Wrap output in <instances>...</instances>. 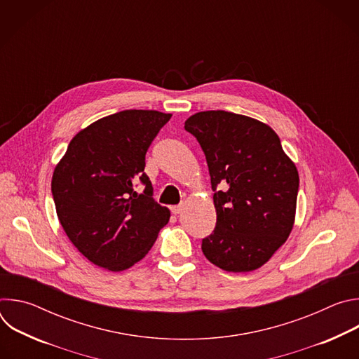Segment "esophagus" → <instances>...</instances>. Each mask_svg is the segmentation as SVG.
<instances>
[{
  "label": "esophagus",
  "instance_id": "obj_1",
  "mask_svg": "<svg viewBox=\"0 0 359 359\" xmlns=\"http://www.w3.org/2000/svg\"><path fill=\"white\" fill-rule=\"evenodd\" d=\"M170 210H172L173 215H180L182 210H183V206H173Z\"/></svg>",
  "mask_w": 359,
  "mask_h": 359
}]
</instances>
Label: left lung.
I'll return each mask as SVG.
<instances>
[{
	"label": "left lung",
	"mask_w": 359,
	"mask_h": 359,
	"mask_svg": "<svg viewBox=\"0 0 359 359\" xmlns=\"http://www.w3.org/2000/svg\"><path fill=\"white\" fill-rule=\"evenodd\" d=\"M184 129L200 143L216 191V229L203 238V254L229 273L260 269L294 227L299 183L295 163L278 135L250 116L197 112ZM217 185L225 190L217 191Z\"/></svg>",
	"instance_id": "1"
}]
</instances>
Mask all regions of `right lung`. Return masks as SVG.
Returning a JSON list of instances; mask_svg holds the SVG:
<instances>
[{
    "mask_svg": "<svg viewBox=\"0 0 359 359\" xmlns=\"http://www.w3.org/2000/svg\"><path fill=\"white\" fill-rule=\"evenodd\" d=\"M170 114L122 111L79 130L55 166L50 189L60 223L78 251L97 267L123 271L156 241L170 212L151 197L146 151ZM139 178L145 190H133Z\"/></svg>",
    "mask_w": 359,
    "mask_h": 359,
    "instance_id": "add662e5",
    "label": "right lung"
}]
</instances>
